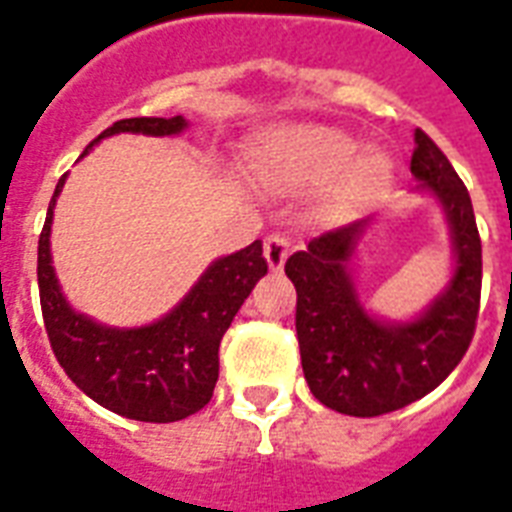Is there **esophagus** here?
Instances as JSON below:
<instances>
[{
    "label": "esophagus",
    "mask_w": 512,
    "mask_h": 512,
    "mask_svg": "<svg viewBox=\"0 0 512 512\" xmlns=\"http://www.w3.org/2000/svg\"><path fill=\"white\" fill-rule=\"evenodd\" d=\"M288 237L286 234H270L267 240H264V259L270 264L272 272L283 270V264L288 259Z\"/></svg>",
    "instance_id": "esophagus-1"
}]
</instances>
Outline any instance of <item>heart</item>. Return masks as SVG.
I'll list each match as a JSON object with an SVG mask.
<instances>
[{
  "instance_id": "obj_1",
  "label": "heart",
  "mask_w": 512,
  "mask_h": 512,
  "mask_svg": "<svg viewBox=\"0 0 512 512\" xmlns=\"http://www.w3.org/2000/svg\"><path fill=\"white\" fill-rule=\"evenodd\" d=\"M245 169L259 186L294 194L334 180V197L359 202L391 180V161L380 151H361L351 134L324 124H286L264 129L245 148Z\"/></svg>"
}]
</instances>
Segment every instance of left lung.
I'll return each instance as SVG.
<instances>
[{"label": "left lung", "mask_w": 512, "mask_h": 512, "mask_svg": "<svg viewBox=\"0 0 512 512\" xmlns=\"http://www.w3.org/2000/svg\"><path fill=\"white\" fill-rule=\"evenodd\" d=\"M416 191L432 194L451 232L448 286L413 318L388 321L353 286V259L372 218L307 242L286 261L297 288V337L313 397L337 413L372 418L440 386L470 348L480 307V237L470 194L451 161L416 129L410 159Z\"/></svg>", "instance_id": "8db88e82"}]
</instances>
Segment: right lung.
<instances>
[{"instance_id":"1","label":"right lung","mask_w":512,"mask_h":512,"mask_svg":"<svg viewBox=\"0 0 512 512\" xmlns=\"http://www.w3.org/2000/svg\"><path fill=\"white\" fill-rule=\"evenodd\" d=\"M186 129L188 121L183 115L124 118L99 134L83 156L113 134L175 137ZM64 180L67 175L56 183L37 248L42 318L56 359L86 397L118 416L148 424L194 416L213 397L221 337L253 286L267 275L261 240L215 259L186 297L153 324H99L69 305L53 270L51 224Z\"/></svg>"}]
</instances>
